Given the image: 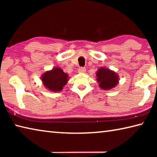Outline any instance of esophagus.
Returning <instances> with one entry per match:
<instances>
[{"label":"esophagus","mask_w":157,"mask_h":157,"mask_svg":"<svg viewBox=\"0 0 157 157\" xmlns=\"http://www.w3.org/2000/svg\"><path fill=\"white\" fill-rule=\"evenodd\" d=\"M78 72L79 73H83L86 72V68L84 67H79L78 68Z\"/></svg>","instance_id":"1"}]
</instances>
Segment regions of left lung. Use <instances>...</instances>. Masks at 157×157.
Instances as JSON below:
<instances>
[{"instance_id": "left-lung-1", "label": "left lung", "mask_w": 157, "mask_h": 157, "mask_svg": "<svg viewBox=\"0 0 157 157\" xmlns=\"http://www.w3.org/2000/svg\"><path fill=\"white\" fill-rule=\"evenodd\" d=\"M96 76L100 88L105 90L113 88L118 82V75L115 72L110 71L109 69L100 68L96 73Z\"/></svg>"}]
</instances>
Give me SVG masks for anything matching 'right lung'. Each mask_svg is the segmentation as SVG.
<instances>
[{
    "label": "right lung",
    "instance_id": "right-lung-1",
    "mask_svg": "<svg viewBox=\"0 0 157 157\" xmlns=\"http://www.w3.org/2000/svg\"><path fill=\"white\" fill-rule=\"evenodd\" d=\"M42 82L48 89L52 91H60L68 81V75L61 68H55L42 75Z\"/></svg>",
    "mask_w": 157,
    "mask_h": 157
}]
</instances>
